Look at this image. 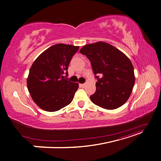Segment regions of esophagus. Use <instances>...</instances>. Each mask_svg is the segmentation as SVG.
Returning <instances> with one entry per match:
<instances>
[{
  "mask_svg": "<svg viewBox=\"0 0 161 161\" xmlns=\"http://www.w3.org/2000/svg\"><path fill=\"white\" fill-rule=\"evenodd\" d=\"M85 85H86V84H85V83H84V84H80V86H82V87H85Z\"/></svg>",
  "mask_w": 161,
  "mask_h": 161,
  "instance_id": "1",
  "label": "esophagus"
}]
</instances>
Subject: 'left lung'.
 Returning a JSON list of instances; mask_svg holds the SVG:
<instances>
[{
	"mask_svg": "<svg viewBox=\"0 0 161 161\" xmlns=\"http://www.w3.org/2000/svg\"><path fill=\"white\" fill-rule=\"evenodd\" d=\"M80 53L89 58L97 79L96 91L90 96L92 103L107 109H115L124 105L135 82L134 68L129 58L103 42L86 44Z\"/></svg>",
	"mask_w": 161,
	"mask_h": 161,
	"instance_id": "left-lung-1",
	"label": "left lung"
}]
</instances>
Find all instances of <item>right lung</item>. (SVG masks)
<instances>
[{
    "label": "right lung",
    "mask_w": 161,
    "mask_h": 161,
    "mask_svg": "<svg viewBox=\"0 0 161 161\" xmlns=\"http://www.w3.org/2000/svg\"><path fill=\"white\" fill-rule=\"evenodd\" d=\"M79 46L58 43L45 50L34 61L27 85L31 98L44 111L53 112L69 105L79 83L65 79L72 56Z\"/></svg>",
    "instance_id": "obj_1"
}]
</instances>
